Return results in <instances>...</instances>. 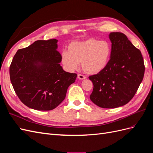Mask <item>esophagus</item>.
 <instances>
[{"label": "esophagus", "instance_id": "obj_1", "mask_svg": "<svg viewBox=\"0 0 153 153\" xmlns=\"http://www.w3.org/2000/svg\"><path fill=\"white\" fill-rule=\"evenodd\" d=\"M85 78H86L85 76L84 75H82V74H78V79H80V80H84V79H85Z\"/></svg>", "mask_w": 153, "mask_h": 153}]
</instances>
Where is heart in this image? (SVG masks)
Listing matches in <instances>:
<instances>
[{"instance_id":"heart-1","label":"heart","mask_w":153,"mask_h":153,"mask_svg":"<svg viewBox=\"0 0 153 153\" xmlns=\"http://www.w3.org/2000/svg\"><path fill=\"white\" fill-rule=\"evenodd\" d=\"M111 55V45L106 40L91 38L73 42L68 50L62 53V63L68 71H73L82 62V69L89 74H96L107 66Z\"/></svg>"}]
</instances>
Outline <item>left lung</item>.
<instances>
[{
    "label": "left lung",
    "instance_id": "obj_1",
    "mask_svg": "<svg viewBox=\"0 0 153 153\" xmlns=\"http://www.w3.org/2000/svg\"><path fill=\"white\" fill-rule=\"evenodd\" d=\"M111 55L107 66L89 76L93 84L90 99L104 108L127 104L135 96L144 75L145 66L140 51L121 32H111Z\"/></svg>",
    "mask_w": 153,
    "mask_h": 153
}]
</instances>
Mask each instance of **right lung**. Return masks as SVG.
Here are the masks:
<instances>
[{
  "mask_svg": "<svg viewBox=\"0 0 153 153\" xmlns=\"http://www.w3.org/2000/svg\"><path fill=\"white\" fill-rule=\"evenodd\" d=\"M57 40L36 41L19 49L10 67L11 84L22 102L38 110H51L62 103L77 74L63 70Z\"/></svg>",
  "mask_w": 153,
  "mask_h": 153,
  "instance_id": "add662e5",
  "label": "right lung"
}]
</instances>
